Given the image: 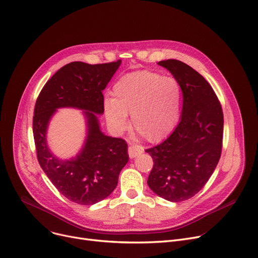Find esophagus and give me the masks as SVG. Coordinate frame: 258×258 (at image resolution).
<instances>
[{
  "mask_svg": "<svg viewBox=\"0 0 258 258\" xmlns=\"http://www.w3.org/2000/svg\"><path fill=\"white\" fill-rule=\"evenodd\" d=\"M143 152L142 148L138 147V145H130L128 147V155L131 158H135L138 155H140Z\"/></svg>",
  "mask_w": 258,
  "mask_h": 258,
  "instance_id": "obj_1",
  "label": "esophagus"
}]
</instances>
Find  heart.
I'll return each mask as SVG.
<instances>
[{
    "label": "heart",
    "mask_w": 258,
    "mask_h": 258,
    "mask_svg": "<svg viewBox=\"0 0 258 258\" xmlns=\"http://www.w3.org/2000/svg\"><path fill=\"white\" fill-rule=\"evenodd\" d=\"M114 98L104 102L108 124L117 133L131 126L149 142H157L173 132L181 115L182 91L171 77L139 71L122 76L113 88Z\"/></svg>",
    "instance_id": "heart-1"
}]
</instances>
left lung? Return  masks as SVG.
Masks as SVG:
<instances>
[{
  "instance_id": "left-lung-1",
  "label": "left lung",
  "mask_w": 258,
  "mask_h": 258,
  "mask_svg": "<svg viewBox=\"0 0 258 258\" xmlns=\"http://www.w3.org/2000/svg\"><path fill=\"white\" fill-rule=\"evenodd\" d=\"M158 64L180 84L183 104L174 132L160 144L145 150L154 161L148 184L155 194L179 203L195 196L217 166L223 114L212 86L191 66L174 59Z\"/></svg>"
}]
</instances>
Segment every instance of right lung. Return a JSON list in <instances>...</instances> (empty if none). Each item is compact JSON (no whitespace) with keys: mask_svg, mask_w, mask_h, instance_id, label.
<instances>
[{"mask_svg":"<svg viewBox=\"0 0 258 258\" xmlns=\"http://www.w3.org/2000/svg\"><path fill=\"white\" fill-rule=\"evenodd\" d=\"M120 64L121 60L95 65L66 64L44 85L33 110L32 131L38 161L58 191L78 205H95L109 196L128 161L126 142L104 135L97 117L104 111L103 89ZM61 107L82 109L87 118L85 145L70 161L55 157L46 141L49 120Z\"/></svg>","mask_w":258,"mask_h":258,"instance_id":"add662e5","label":"right lung"}]
</instances>
